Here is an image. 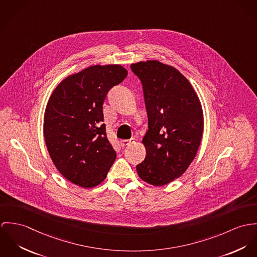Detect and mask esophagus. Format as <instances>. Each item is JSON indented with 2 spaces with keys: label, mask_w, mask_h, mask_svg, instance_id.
I'll list each match as a JSON object with an SVG mask.
<instances>
[{
  "label": "esophagus",
  "mask_w": 257,
  "mask_h": 257,
  "mask_svg": "<svg viewBox=\"0 0 257 257\" xmlns=\"http://www.w3.org/2000/svg\"><path fill=\"white\" fill-rule=\"evenodd\" d=\"M134 142V139H130V140H122L120 141V145L122 148H125L127 146H129L131 143Z\"/></svg>",
  "instance_id": "34e87169"
}]
</instances>
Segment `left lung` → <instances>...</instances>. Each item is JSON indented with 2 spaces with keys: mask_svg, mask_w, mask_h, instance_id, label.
Wrapping results in <instances>:
<instances>
[{
  "mask_svg": "<svg viewBox=\"0 0 257 257\" xmlns=\"http://www.w3.org/2000/svg\"><path fill=\"white\" fill-rule=\"evenodd\" d=\"M131 70L142 83L148 114L143 138L146 158L136 169L155 186L179 177L194 160L204 121L199 98L188 80L175 68L157 60L138 62Z\"/></svg>",
  "mask_w": 257,
  "mask_h": 257,
  "instance_id": "left-lung-1",
  "label": "left lung"
}]
</instances>
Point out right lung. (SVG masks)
Instances as JSON below:
<instances>
[{
    "instance_id": "right-lung-1",
    "label": "right lung",
    "mask_w": 257,
    "mask_h": 257,
    "mask_svg": "<svg viewBox=\"0 0 257 257\" xmlns=\"http://www.w3.org/2000/svg\"><path fill=\"white\" fill-rule=\"evenodd\" d=\"M126 77L121 65L90 66L63 80L48 100L43 132L49 155L60 173L79 186L98 185L114 163L102 104Z\"/></svg>"
}]
</instances>
